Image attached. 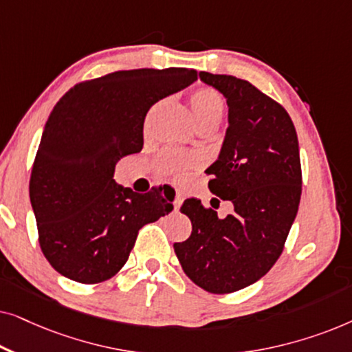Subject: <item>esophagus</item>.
Masks as SVG:
<instances>
[{"label":"esophagus","instance_id":"34e87169","mask_svg":"<svg viewBox=\"0 0 352 352\" xmlns=\"http://www.w3.org/2000/svg\"><path fill=\"white\" fill-rule=\"evenodd\" d=\"M165 194H168V195H173V206H175V210L177 211L181 208V205H182V200H184V194H182L181 190H177L176 187H173V186H165Z\"/></svg>","mask_w":352,"mask_h":352}]
</instances>
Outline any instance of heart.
Wrapping results in <instances>:
<instances>
[{
  "label": "heart",
  "mask_w": 352,
  "mask_h": 352,
  "mask_svg": "<svg viewBox=\"0 0 352 352\" xmlns=\"http://www.w3.org/2000/svg\"><path fill=\"white\" fill-rule=\"evenodd\" d=\"M189 104L194 115L195 123L201 124H218L224 113V99L218 91L208 86L197 88L189 96ZM200 162L197 153H181V152H165L160 157V170L166 175H181L182 171L189 170Z\"/></svg>",
  "instance_id": "obj_1"
}]
</instances>
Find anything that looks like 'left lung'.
<instances>
[{
    "label": "left lung",
    "instance_id": "left-lung-1",
    "mask_svg": "<svg viewBox=\"0 0 352 352\" xmlns=\"http://www.w3.org/2000/svg\"><path fill=\"white\" fill-rule=\"evenodd\" d=\"M200 80L226 98L229 126L219 157L208 168L210 190L234 211L218 218L187 199L192 234L175 243L187 277L210 293L252 285L280 256L301 197L296 129L287 110L247 80L200 72Z\"/></svg>",
    "mask_w": 352,
    "mask_h": 352
}]
</instances>
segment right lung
Here are the masks:
<instances>
[{
  "instance_id": "obj_1",
  "label": "right lung",
  "mask_w": 352,
  "mask_h": 352,
  "mask_svg": "<svg viewBox=\"0 0 352 352\" xmlns=\"http://www.w3.org/2000/svg\"><path fill=\"white\" fill-rule=\"evenodd\" d=\"M197 80L192 69L120 70L75 85L52 109L30 177L40 247L80 283L113 277L139 229L173 211L162 189L138 194L115 182L120 158L141 152L148 109Z\"/></svg>"
}]
</instances>
